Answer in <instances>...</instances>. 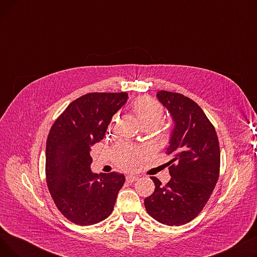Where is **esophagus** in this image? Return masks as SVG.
I'll return each mask as SVG.
<instances>
[{
  "label": "esophagus",
  "mask_w": 257,
  "mask_h": 257,
  "mask_svg": "<svg viewBox=\"0 0 257 257\" xmlns=\"http://www.w3.org/2000/svg\"><path fill=\"white\" fill-rule=\"evenodd\" d=\"M139 179L138 176H134V175H128V176H126V181L129 182V183H132L134 181H137Z\"/></svg>",
  "instance_id": "obj_1"
}]
</instances>
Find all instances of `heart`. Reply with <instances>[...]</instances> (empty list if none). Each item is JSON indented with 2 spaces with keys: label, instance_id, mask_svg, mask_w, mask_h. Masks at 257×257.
<instances>
[{
  "label": "heart",
  "instance_id": "b5f03b06",
  "mask_svg": "<svg viewBox=\"0 0 257 257\" xmlns=\"http://www.w3.org/2000/svg\"><path fill=\"white\" fill-rule=\"evenodd\" d=\"M133 111L141 127H149L151 129L157 128L163 123L165 117L164 108L156 100L149 97L139 98L133 104ZM116 120V115L112 117V123ZM168 136L163 134L160 137L161 142H167ZM113 157L118 167L123 169H132L137 166L139 158L143 155V151L138 147H133L125 143H118L114 146Z\"/></svg>",
  "mask_w": 257,
  "mask_h": 257
}]
</instances>
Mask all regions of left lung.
<instances>
[{"mask_svg": "<svg viewBox=\"0 0 257 257\" xmlns=\"http://www.w3.org/2000/svg\"><path fill=\"white\" fill-rule=\"evenodd\" d=\"M157 99L170 112L174 128L167 154L171 155V180L161 185L156 178L154 193L145 199L153 219L168 226L191 222L202 211L220 174L217 132L201 107L181 93L160 90Z\"/></svg>", "mask_w": 257, "mask_h": 257, "instance_id": "8db88e82", "label": "left lung"}]
</instances>
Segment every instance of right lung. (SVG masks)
<instances>
[{
  "instance_id": "1",
  "label": "right lung",
  "mask_w": 257,
  "mask_h": 257,
  "mask_svg": "<svg viewBox=\"0 0 257 257\" xmlns=\"http://www.w3.org/2000/svg\"><path fill=\"white\" fill-rule=\"evenodd\" d=\"M127 92H90L73 101L53 124L46 147V177L57 208L71 222L88 226L110 215L124 185L115 172L90 170V147L103 140Z\"/></svg>"
}]
</instances>
